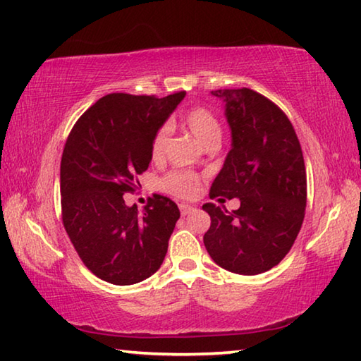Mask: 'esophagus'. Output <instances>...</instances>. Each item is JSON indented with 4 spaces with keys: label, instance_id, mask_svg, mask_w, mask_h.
Returning a JSON list of instances; mask_svg holds the SVG:
<instances>
[{
    "label": "esophagus",
    "instance_id": "1",
    "mask_svg": "<svg viewBox=\"0 0 361 361\" xmlns=\"http://www.w3.org/2000/svg\"><path fill=\"white\" fill-rule=\"evenodd\" d=\"M179 209H180V214H182V216H185V215H188V214H192L193 210H195V207H193V206H190V204H180Z\"/></svg>",
    "mask_w": 361,
    "mask_h": 361
}]
</instances>
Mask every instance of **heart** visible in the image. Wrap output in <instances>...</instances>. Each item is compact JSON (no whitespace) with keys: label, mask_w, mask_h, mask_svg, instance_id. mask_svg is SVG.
<instances>
[{"label":"heart","mask_w":361,"mask_h":361,"mask_svg":"<svg viewBox=\"0 0 361 361\" xmlns=\"http://www.w3.org/2000/svg\"><path fill=\"white\" fill-rule=\"evenodd\" d=\"M182 124L185 126L193 137L201 145L209 146L212 142H220L221 126L215 114L204 106H195L182 116ZM168 142V127L163 126L155 132L151 142V157L155 161H160L165 157ZM200 178L193 173L173 171L161 179L160 187L168 193L182 196V198H192L200 190Z\"/></svg>","instance_id":"b5f03b06"}]
</instances>
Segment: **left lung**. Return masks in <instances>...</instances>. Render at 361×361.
<instances>
[{
	"mask_svg": "<svg viewBox=\"0 0 361 361\" xmlns=\"http://www.w3.org/2000/svg\"><path fill=\"white\" fill-rule=\"evenodd\" d=\"M231 128V151L209 196L240 200L228 212L214 202L204 245L220 267L257 275L280 264L294 245L307 207V171L294 127L274 102L248 87L216 90ZM224 198L221 199V196Z\"/></svg>",
	"mask_w": 361,
	"mask_h": 361,
	"instance_id": "8db88e82",
	"label": "left lung"
}]
</instances>
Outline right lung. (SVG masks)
<instances>
[{
  "label": "right lung",
  "mask_w": 361,
  "mask_h": 361,
  "mask_svg": "<svg viewBox=\"0 0 361 361\" xmlns=\"http://www.w3.org/2000/svg\"><path fill=\"white\" fill-rule=\"evenodd\" d=\"M185 91L163 99L114 92L99 99L75 122L61 159V209L80 259L100 280L140 283L160 269L178 204L154 196L140 212L124 193L151 163V142ZM140 183V182H138Z\"/></svg>",
  "instance_id": "add662e5"
}]
</instances>
